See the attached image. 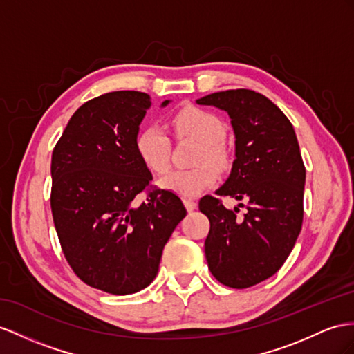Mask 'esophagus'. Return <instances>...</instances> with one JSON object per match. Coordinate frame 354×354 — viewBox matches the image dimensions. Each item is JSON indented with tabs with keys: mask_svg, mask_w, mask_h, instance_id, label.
<instances>
[{
	"mask_svg": "<svg viewBox=\"0 0 354 354\" xmlns=\"http://www.w3.org/2000/svg\"><path fill=\"white\" fill-rule=\"evenodd\" d=\"M184 205H185V207H187V211H188V212L194 211V209H196V206H197L196 201H193V198H184Z\"/></svg>",
	"mask_w": 354,
	"mask_h": 354,
	"instance_id": "obj_1",
	"label": "esophagus"
}]
</instances>
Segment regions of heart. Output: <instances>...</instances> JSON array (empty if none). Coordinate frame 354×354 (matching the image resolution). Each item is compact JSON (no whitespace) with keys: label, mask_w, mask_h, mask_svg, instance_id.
<instances>
[{"label":"heart","mask_w":354,"mask_h":354,"mask_svg":"<svg viewBox=\"0 0 354 354\" xmlns=\"http://www.w3.org/2000/svg\"><path fill=\"white\" fill-rule=\"evenodd\" d=\"M170 127L178 139L189 138L198 142L194 156V167L171 170L161 178L160 185L170 193L183 197H196L203 189L212 187L218 174L229 166V152L224 148L223 139L225 127L218 116L196 106L179 109L170 118ZM134 149L142 165L152 174H162L169 167L170 142L158 127H143L136 134Z\"/></svg>","instance_id":"heart-1"}]
</instances>
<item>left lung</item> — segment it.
<instances>
[{
    "mask_svg": "<svg viewBox=\"0 0 354 354\" xmlns=\"http://www.w3.org/2000/svg\"><path fill=\"white\" fill-rule=\"evenodd\" d=\"M230 116L234 161L215 194L247 202V212L227 209L205 196L198 209L211 223L205 256L221 284L247 288L284 265L302 229L305 166L296 133L281 109L251 89H229L197 100ZM242 205V203H239Z\"/></svg>",
    "mask_w": 354,
    "mask_h": 354,
    "instance_id": "8db88e82",
    "label": "left lung"
}]
</instances>
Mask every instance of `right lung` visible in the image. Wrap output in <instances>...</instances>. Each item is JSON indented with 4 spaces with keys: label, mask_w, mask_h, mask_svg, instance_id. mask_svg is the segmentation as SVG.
<instances>
[{
    "label": "right lung",
    "mask_w": 354,
    "mask_h": 354,
    "mask_svg": "<svg viewBox=\"0 0 354 354\" xmlns=\"http://www.w3.org/2000/svg\"><path fill=\"white\" fill-rule=\"evenodd\" d=\"M149 106L151 97L139 91L89 100L52 152L50 207L62 252L85 284L111 295H131L152 283L162 248L187 215L175 193L153 189L136 153ZM142 191L147 201L138 204Z\"/></svg>",
    "instance_id": "right-lung-1"
}]
</instances>
